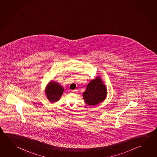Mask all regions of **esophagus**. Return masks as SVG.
I'll use <instances>...</instances> for the list:
<instances>
[{
    "mask_svg": "<svg viewBox=\"0 0 157 157\" xmlns=\"http://www.w3.org/2000/svg\"><path fill=\"white\" fill-rule=\"evenodd\" d=\"M76 91V90H72V92H73V93H75Z\"/></svg>",
    "mask_w": 157,
    "mask_h": 157,
    "instance_id": "esophagus-1",
    "label": "esophagus"
}]
</instances>
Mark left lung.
<instances>
[{
    "mask_svg": "<svg viewBox=\"0 0 157 157\" xmlns=\"http://www.w3.org/2000/svg\"><path fill=\"white\" fill-rule=\"evenodd\" d=\"M107 96V89L99 77L92 80L87 85L82 97L88 105L95 106L103 101Z\"/></svg>",
    "mask_w": 157,
    "mask_h": 157,
    "instance_id": "1",
    "label": "left lung"
}]
</instances>
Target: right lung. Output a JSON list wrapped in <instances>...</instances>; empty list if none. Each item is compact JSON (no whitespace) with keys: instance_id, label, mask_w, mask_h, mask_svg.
<instances>
[{"instance_id":"obj_1","label":"right lung","mask_w":157,"mask_h":157,"mask_svg":"<svg viewBox=\"0 0 157 157\" xmlns=\"http://www.w3.org/2000/svg\"><path fill=\"white\" fill-rule=\"evenodd\" d=\"M63 91V88L58 82L51 81L47 85L45 93L50 102H55L60 99Z\"/></svg>"}]
</instances>
